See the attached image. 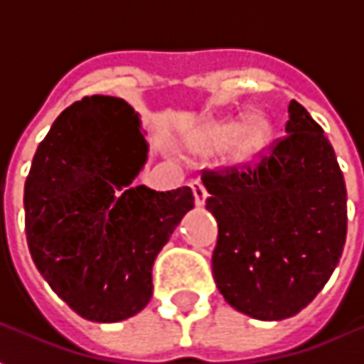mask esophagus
<instances>
[{
    "instance_id": "obj_1",
    "label": "esophagus",
    "mask_w": 364,
    "mask_h": 364,
    "mask_svg": "<svg viewBox=\"0 0 364 364\" xmlns=\"http://www.w3.org/2000/svg\"><path fill=\"white\" fill-rule=\"evenodd\" d=\"M191 189H193V193H195V203H197L198 206L205 205L206 197H208L205 185L198 181V179H195V181H191Z\"/></svg>"
}]
</instances>
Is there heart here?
<instances>
[{
  "label": "heart",
  "instance_id": "heart-1",
  "mask_svg": "<svg viewBox=\"0 0 364 364\" xmlns=\"http://www.w3.org/2000/svg\"><path fill=\"white\" fill-rule=\"evenodd\" d=\"M269 136H271V127L267 119L261 114L247 117L242 127L236 120H224V122L214 124L210 130V138L216 146H228L236 140L237 150L244 156L259 151L267 144Z\"/></svg>",
  "mask_w": 364,
  "mask_h": 364
}]
</instances>
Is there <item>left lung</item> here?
Listing matches in <instances>:
<instances>
[{"label": "left lung", "instance_id": "left-lung-1", "mask_svg": "<svg viewBox=\"0 0 364 364\" xmlns=\"http://www.w3.org/2000/svg\"><path fill=\"white\" fill-rule=\"evenodd\" d=\"M287 136L257 159L203 169L218 222L216 287L255 320H284L312 302L347 236V191L321 127L290 101Z\"/></svg>", "mask_w": 364, "mask_h": 364}]
</instances>
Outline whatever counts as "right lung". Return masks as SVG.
Listing matches in <instances>:
<instances>
[{
  "label": "right lung",
  "mask_w": 364,
  "mask_h": 364,
  "mask_svg": "<svg viewBox=\"0 0 364 364\" xmlns=\"http://www.w3.org/2000/svg\"><path fill=\"white\" fill-rule=\"evenodd\" d=\"M138 127L122 99L83 97L54 120L25 181L28 252L85 320H127L150 302L154 259L195 205L191 187H130L148 151Z\"/></svg>",
  "instance_id": "right-lung-1"
}]
</instances>
